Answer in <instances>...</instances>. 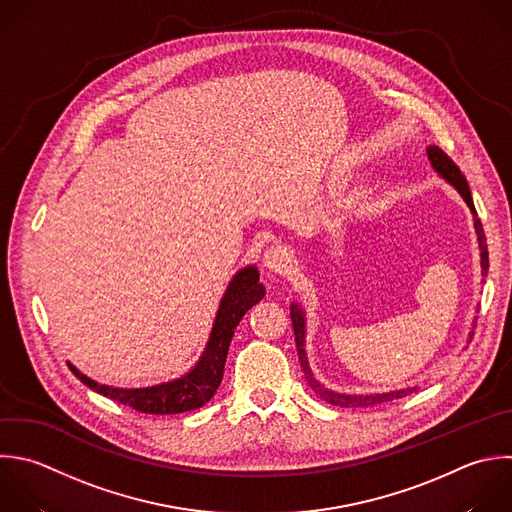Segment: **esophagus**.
I'll return each instance as SVG.
<instances>
[{"label": "esophagus", "instance_id": "obj_1", "mask_svg": "<svg viewBox=\"0 0 512 512\" xmlns=\"http://www.w3.org/2000/svg\"><path fill=\"white\" fill-rule=\"evenodd\" d=\"M262 264H264L270 272H274V274H284V272H288L290 266H292V254H290V250H288L286 246L276 244V246L266 248V252H264V256H262Z\"/></svg>", "mask_w": 512, "mask_h": 512}]
</instances>
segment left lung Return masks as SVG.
<instances>
[{
    "instance_id": "1",
    "label": "left lung",
    "mask_w": 512,
    "mask_h": 512,
    "mask_svg": "<svg viewBox=\"0 0 512 512\" xmlns=\"http://www.w3.org/2000/svg\"><path fill=\"white\" fill-rule=\"evenodd\" d=\"M426 156L430 160V166L434 168V172L446 180L450 186H454V190L462 196V200L466 202V206L472 212V220H474V232H476V240H478V250H480V268H482V276H486L488 272V250H486V238L482 232V224L476 218V210L472 204V194L468 188L466 178L462 176V172L458 170V166L438 148V146H428L426 148ZM290 318H292V326H294V336H296V348H298V358H300V366L304 370V376L310 384V388L328 404L340 406V408H356V406H372V404H380V402H388V400H396L402 396H408L416 390V386H408V388H400V390H390V392H378V394H344V392H336L332 388H326L320 380H316L310 362H308V354H306V314L302 310V306L298 302L290 304ZM476 326V322H472V328ZM472 330L468 332V342L472 340Z\"/></svg>"
}]
</instances>
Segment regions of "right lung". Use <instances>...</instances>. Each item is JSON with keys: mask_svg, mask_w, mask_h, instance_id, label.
Here are the masks:
<instances>
[{"mask_svg": "<svg viewBox=\"0 0 512 512\" xmlns=\"http://www.w3.org/2000/svg\"><path fill=\"white\" fill-rule=\"evenodd\" d=\"M266 294L264 284H260V272L254 264L238 270L220 300L210 338L198 362L180 378L160 382L144 388H118L92 380L84 372H80L72 362H68L70 370L92 390L104 394L112 400H118L126 406H132L138 412L146 414H178L204 406L218 390L224 364L228 356V348L234 336V330L242 316L258 304Z\"/></svg>", "mask_w": 512, "mask_h": 512, "instance_id": "obj_1", "label": "right lung"}]
</instances>
